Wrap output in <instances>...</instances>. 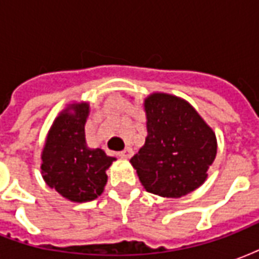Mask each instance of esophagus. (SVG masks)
<instances>
[{
	"label": "esophagus",
	"mask_w": 259,
	"mask_h": 259,
	"mask_svg": "<svg viewBox=\"0 0 259 259\" xmlns=\"http://www.w3.org/2000/svg\"><path fill=\"white\" fill-rule=\"evenodd\" d=\"M132 155H133V150L130 147H127V148H124L123 151L119 152V157L120 158H130Z\"/></svg>",
	"instance_id": "obj_1"
}]
</instances>
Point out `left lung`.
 <instances>
[{
	"label": "left lung",
	"mask_w": 259,
	"mask_h": 259,
	"mask_svg": "<svg viewBox=\"0 0 259 259\" xmlns=\"http://www.w3.org/2000/svg\"><path fill=\"white\" fill-rule=\"evenodd\" d=\"M147 137L130 159L148 193L179 198L198 189L217 157V136L190 104L154 93L144 100Z\"/></svg>",
	"instance_id": "1"
}]
</instances>
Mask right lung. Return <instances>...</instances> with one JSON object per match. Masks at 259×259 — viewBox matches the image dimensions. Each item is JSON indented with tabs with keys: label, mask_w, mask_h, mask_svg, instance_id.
<instances>
[{
	"label": "right lung",
	"mask_w": 259,
	"mask_h": 259,
	"mask_svg": "<svg viewBox=\"0 0 259 259\" xmlns=\"http://www.w3.org/2000/svg\"><path fill=\"white\" fill-rule=\"evenodd\" d=\"M89 112V102L65 108L54 120L41 152L42 179L73 202H87L101 195L108 179L105 172L116 159L101 148L87 147L84 124Z\"/></svg>",
	"instance_id": "right-lung-1"
}]
</instances>
